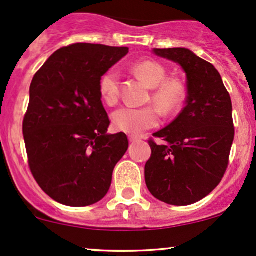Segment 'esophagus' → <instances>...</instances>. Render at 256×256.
<instances>
[{
	"label": "esophagus",
	"mask_w": 256,
	"mask_h": 256,
	"mask_svg": "<svg viewBox=\"0 0 256 256\" xmlns=\"http://www.w3.org/2000/svg\"><path fill=\"white\" fill-rule=\"evenodd\" d=\"M128 140H130L131 143L136 142V140H138V138L136 136H128Z\"/></svg>",
	"instance_id": "1"
}]
</instances>
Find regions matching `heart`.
<instances>
[{"label": "heart", "mask_w": 256, "mask_h": 256, "mask_svg": "<svg viewBox=\"0 0 256 256\" xmlns=\"http://www.w3.org/2000/svg\"><path fill=\"white\" fill-rule=\"evenodd\" d=\"M132 72L152 88V101L164 113H171L184 98V86L178 79L166 78L165 67L156 61H140L132 66ZM100 95L107 104L113 106L120 96V74L116 68L104 73L98 83ZM112 124L116 131L130 134H140L158 124L155 108L122 107L112 116Z\"/></svg>", "instance_id": "obj_1"}]
</instances>
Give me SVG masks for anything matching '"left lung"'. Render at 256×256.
<instances>
[{
    "label": "left lung",
    "instance_id": "1",
    "mask_svg": "<svg viewBox=\"0 0 256 256\" xmlns=\"http://www.w3.org/2000/svg\"><path fill=\"white\" fill-rule=\"evenodd\" d=\"M186 74V104L149 140L146 184L154 198L173 206L200 201L218 186L228 166L234 137L230 94L216 67L185 48L154 49Z\"/></svg>",
    "mask_w": 256,
    "mask_h": 256
}]
</instances>
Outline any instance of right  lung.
<instances>
[{"instance_id": "right-lung-1", "label": "right lung", "mask_w": 256, "mask_h": 256, "mask_svg": "<svg viewBox=\"0 0 256 256\" xmlns=\"http://www.w3.org/2000/svg\"><path fill=\"white\" fill-rule=\"evenodd\" d=\"M128 52L126 46L71 44L55 52L32 79L22 122L28 166L58 204L85 207L110 190L128 140L122 132L107 134L110 122L98 83Z\"/></svg>"}]
</instances>
